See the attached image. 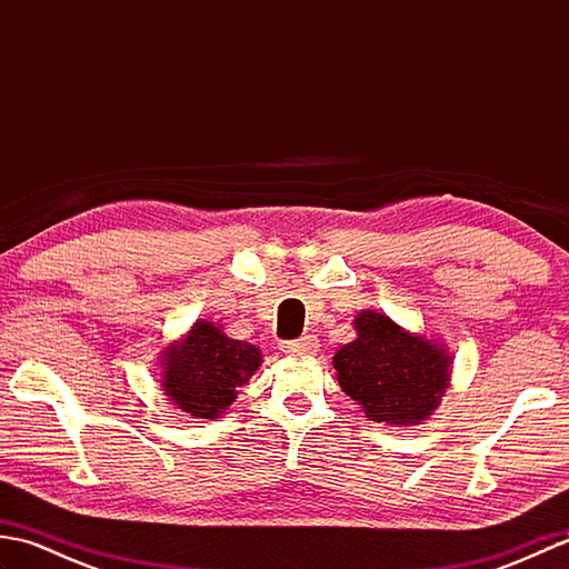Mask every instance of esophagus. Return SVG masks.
Wrapping results in <instances>:
<instances>
[{
	"label": "esophagus",
	"instance_id": "1",
	"mask_svg": "<svg viewBox=\"0 0 569 569\" xmlns=\"http://www.w3.org/2000/svg\"><path fill=\"white\" fill-rule=\"evenodd\" d=\"M318 337L316 335H306L300 337V340L293 342H283L281 345V352L288 357H312L318 352Z\"/></svg>",
	"mask_w": 569,
	"mask_h": 569
}]
</instances>
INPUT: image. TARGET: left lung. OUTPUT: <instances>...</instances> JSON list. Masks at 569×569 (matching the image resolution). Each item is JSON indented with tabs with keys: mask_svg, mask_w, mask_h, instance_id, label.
Returning a JSON list of instances; mask_svg holds the SVG:
<instances>
[{
	"mask_svg": "<svg viewBox=\"0 0 569 569\" xmlns=\"http://www.w3.org/2000/svg\"><path fill=\"white\" fill-rule=\"evenodd\" d=\"M357 337L332 357L342 391L373 422L418 426L440 408L452 381V355L440 340L401 328L381 310H361Z\"/></svg>",
	"mask_w": 569,
	"mask_h": 569,
	"instance_id": "obj_1",
	"label": "left lung"
}]
</instances>
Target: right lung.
Returning a JSON list of instances; mask_svg holds the SVG:
<instances>
[{
	"mask_svg": "<svg viewBox=\"0 0 569 569\" xmlns=\"http://www.w3.org/2000/svg\"><path fill=\"white\" fill-rule=\"evenodd\" d=\"M159 355L161 391L180 413L202 420L220 418L263 361L257 345L232 340L210 320L192 322Z\"/></svg>",
	"mask_w": 569,
	"mask_h": 569,
	"instance_id": "1",
	"label": "right lung"
}]
</instances>
